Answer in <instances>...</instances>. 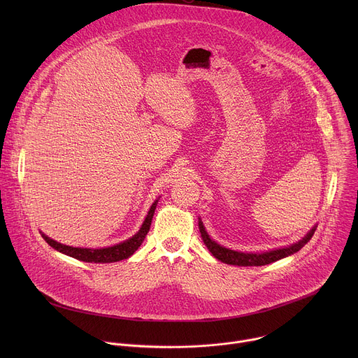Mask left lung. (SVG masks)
Wrapping results in <instances>:
<instances>
[{"label":"left lung","instance_id":"8db88e82","mask_svg":"<svg viewBox=\"0 0 358 358\" xmlns=\"http://www.w3.org/2000/svg\"><path fill=\"white\" fill-rule=\"evenodd\" d=\"M198 227H199V232H201V238H202L203 243H206V246L210 249V252L214 255V257L224 264L235 265V266H264V265L276 262L282 258H286V257H289V255H293L297 250H300L306 243L312 239V236L316 231V227H315L301 241H299L287 248L275 249V250H269L265 253H243V252L227 249V248L218 245L215 241H213L208 236V234H207L206 228H203L201 221H199Z\"/></svg>","mask_w":358,"mask_h":358}]
</instances>
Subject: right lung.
<instances>
[{
	"label": "right lung",
	"mask_w": 358,
	"mask_h": 358,
	"mask_svg": "<svg viewBox=\"0 0 358 358\" xmlns=\"http://www.w3.org/2000/svg\"><path fill=\"white\" fill-rule=\"evenodd\" d=\"M157 206V201L152 203L140 231L131 236L130 239L110 246V248H101V249H86V248H73V246H66L62 245L54 239L48 238L46 235L42 234V238L46 241V243H49L54 249L68 255V257H72L78 261H83V262H90V264H110V262H117V261H123L127 259L129 257L138 249V246L143 243L147 232L150 231V225H151V220L152 215H155V210Z\"/></svg>",
	"instance_id": "1"
}]
</instances>
